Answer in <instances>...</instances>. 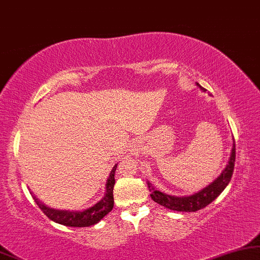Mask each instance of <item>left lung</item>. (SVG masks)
I'll use <instances>...</instances> for the list:
<instances>
[{"mask_svg": "<svg viewBox=\"0 0 260 260\" xmlns=\"http://www.w3.org/2000/svg\"><path fill=\"white\" fill-rule=\"evenodd\" d=\"M196 85L202 90L206 91L205 88H202L199 83H196ZM234 161H235V143L233 141V147H232L231 157L228 160V164L226 168L223 169V171L221 172L219 177L214 179V181L205 186L203 189H201L200 191H197L192 195L189 196H174L169 195L162 191H159L158 189H155L150 182H147L148 190L151 191V197L154 202H157L158 205H160L165 208L171 209V210H177V212H197V210L205 208L212 203L221 192L223 191L224 188L230 183L232 175H233L234 170Z\"/></svg>", "mask_w": 260, "mask_h": 260, "instance_id": "obj_1", "label": "left lung"}]
</instances>
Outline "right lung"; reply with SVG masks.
<instances>
[{"instance_id":"1","label":"right lung","mask_w":260,"mask_h":260,"mask_svg":"<svg viewBox=\"0 0 260 260\" xmlns=\"http://www.w3.org/2000/svg\"><path fill=\"white\" fill-rule=\"evenodd\" d=\"M117 168V164L110 171L109 177L107 179L106 183V192L105 196L102 197L99 202H96L94 206L89 207V208L83 210H67V209H54L51 207H47L45 203L33 195L30 191V195L33 196L34 201L39 208L43 210V213L46 215L48 219H51L54 222L64 224L68 227H89L94 226L98 222H100L114 207V196H113V189L114 184H115V170Z\"/></svg>"}]
</instances>
